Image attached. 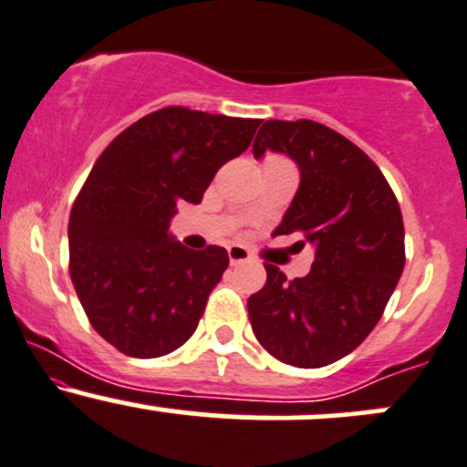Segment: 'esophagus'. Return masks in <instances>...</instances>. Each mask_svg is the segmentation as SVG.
Here are the masks:
<instances>
[{
	"instance_id": "1",
	"label": "esophagus",
	"mask_w": 467,
	"mask_h": 467,
	"mask_svg": "<svg viewBox=\"0 0 467 467\" xmlns=\"http://www.w3.org/2000/svg\"><path fill=\"white\" fill-rule=\"evenodd\" d=\"M228 259H230V266H239V264L248 262L250 254L244 246H230L228 248Z\"/></svg>"
}]
</instances>
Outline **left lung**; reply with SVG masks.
<instances>
[{
    "label": "left lung",
    "instance_id": "1",
    "mask_svg": "<svg viewBox=\"0 0 467 467\" xmlns=\"http://www.w3.org/2000/svg\"><path fill=\"white\" fill-rule=\"evenodd\" d=\"M264 151L297 165L299 188L273 234H304L313 266L286 279L268 264L248 317L271 356L316 369L351 353L380 320L405 266L402 214L374 161L320 122L266 120L254 159Z\"/></svg>",
    "mask_w": 467,
    "mask_h": 467
}]
</instances>
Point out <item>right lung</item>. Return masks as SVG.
Wrapping results in <instances>:
<instances>
[{
    "mask_svg": "<svg viewBox=\"0 0 467 467\" xmlns=\"http://www.w3.org/2000/svg\"><path fill=\"white\" fill-rule=\"evenodd\" d=\"M259 122L165 107L96 161L68 219V271L91 327L118 351L159 358L194 333L228 253L185 248L170 233L171 217L181 203H201Z\"/></svg>",
    "mask_w": 467,
    "mask_h": 467,
    "instance_id": "right-lung-1",
    "label": "right lung"
}]
</instances>
